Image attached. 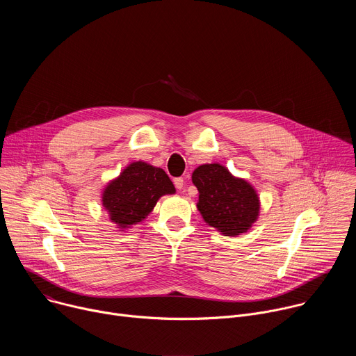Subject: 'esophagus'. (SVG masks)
<instances>
[{
  "label": "esophagus",
  "mask_w": 356,
  "mask_h": 356,
  "mask_svg": "<svg viewBox=\"0 0 356 356\" xmlns=\"http://www.w3.org/2000/svg\"><path fill=\"white\" fill-rule=\"evenodd\" d=\"M175 186H176V188L177 190H183L184 188V180H183V177H177V179H175Z\"/></svg>",
  "instance_id": "34e87169"
}]
</instances>
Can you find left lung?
I'll return each mask as SVG.
<instances>
[{
    "label": "left lung",
    "instance_id": "obj_1",
    "mask_svg": "<svg viewBox=\"0 0 356 356\" xmlns=\"http://www.w3.org/2000/svg\"><path fill=\"white\" fill-rule=\"evenodd\" d=\"M200 195L197 209L204 221L225 236L246 232L257 221L259 197L243 179H235L218 163L202 165L193 172Z\"/></svg>",
    "mask_w": 356,
    "mask_h": 356
}]
</instances>
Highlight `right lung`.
Instances as JSON below:
<instances>
[{
  "label": "right lung",
  "mask_w": 356,
  "mask_h": 356,
  "mask_svg": "<svg viewBox=\"0 0 356 356\" xmlns=\"http://www.w3.org/2000/svg\"><path fill=\"white\" fill-rule=\"evenodd\" d=\"M175 191V186L163 169L135 162L107 186L103 206L113 222L120 228H129L154 210L163 194Z\"/></svg>",
  "instance_id": "1"
}]
</instances>
